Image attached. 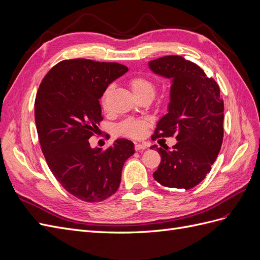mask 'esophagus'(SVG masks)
I'll return each instance as SVG.
<instances>
[{"instance_id": "obj_1", "label": "esophagus", "mask_w": 260, "mask_h": 260, "mask_svg": "<svg viewBox=\"0 0 260 260\" xmlns=\"http://www.w3.org/2000/svg\"><path fill=\"white\" fill-rule=\"evenodd\" d=\"M147 147H148V145L146 143H137L135 145L136 151H144V149Z\"/></svg>"}]
</instances>
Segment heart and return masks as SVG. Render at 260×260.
Instances as JSON below:
<instances>
[{"instance_id":"1","label":"heart","mask_w":260,"mask_h":260,"mask_svg":"<svg viewBox=\"0 0 260 260\" xmlns=\"http://www.w3.org/2000/svg\"><path fill=\"white\" fill-rule=\"evenodd\" d=\"M129 88L135 94L136 98L139 100L142 98H151L153 99L156 92V86L153 81L143 76H135L129 79L128 81ZM111 88H106L105 91L102 94L101 104L104 108H106V100ZM149 127V122L145 119H127L122 121L118 125V133L123 137L128 138H142L147 128Z\"/></svg>"}]
</instances>
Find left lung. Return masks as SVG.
I'll return each mask as SVG.
<instances>
[{
  "mask_svg": "<svg viewBox=\"0 0 260 260\" xmlns=\"http://www.w3.org/2000/svg\"><path fill=\"white\" fill-rule=\"evenodd\" d=\"M155 74L171 78L169 112L152 140L177 139L170 149L157 147L161 160L153 177L164 186L188 190L205 179L223 140V101L214 78L191 60L169 55L148 62Z\"/></svg>",
  "mask_w": 260,
  "mask_h": 260,
  "instance_id": "obj_1",
  "label": "left lung"
}]
</instances>
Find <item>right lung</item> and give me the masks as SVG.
Instances as JSON below:
<instances>
[{"instance_id":"1","label":"right lung","mask_w":260,"mask_h":260,"mask_svg":"<svg viewBox=\"0 0 260 260\" xmlns=\"http://www.w3.org/2000/svg\"><path fill=\"white\" fill-rule=\"evenodd\" d=\"M127 72L118 62L65 59L51 68L37 92L35 119L46 164L68 193L86 203L117 192L123 164L135 154L125 139L105 149H93L89 143L103 120L99 100Z\"/></svg>"}]
</instances>
